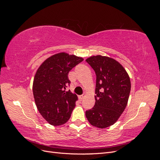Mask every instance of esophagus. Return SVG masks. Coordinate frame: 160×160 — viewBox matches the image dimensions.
Instances as JSON below:
<instances>
[{
	"label": "esophagus",
	"mask_w": 160,
	"mask_h": 160,
	"mask_svg": "<svg viewBox=\"0 0 160 160\" xmlns=\"http://www.w3.org/2000/svg\"><path fill=\"white\" fill-rule=\"evenodd\" d=\"M85 96H86V94H85V93H83L82 95H80V96L79 97V98L80 100H83V99H84V98H85Z\"/></svg>",
	"instance_id": "1"
}]
</instances>
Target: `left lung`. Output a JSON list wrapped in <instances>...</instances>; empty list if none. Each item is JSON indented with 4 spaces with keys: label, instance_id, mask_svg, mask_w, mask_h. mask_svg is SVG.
Wrapping results in <instances>:
<instances>
[{
    "label": "left lung",
    "instance_id": "1",
    "mask_svg": "<svg viewBox=\"0 0 160 160\" xmlns=\"http://www.w3.org/2000/svg\"><path fill=\"white\" fill-rule=\"evenodd\" d=\"M96 74L95 103L85 115L91 125L103 129L113 125L126 108L131 81L124 67L112 58L96 55L85 60Z\"/></svg>",
    "mask_w": 160,
    "mask_h": 160
}]
</instances>
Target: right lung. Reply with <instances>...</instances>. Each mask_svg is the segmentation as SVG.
I'll return each mask as SVG.
<instances>
[{"mask_svg":"<svg viewBox=\"0 0 160 160\" xmlns=\"http://www.w3.org/2000/svg\"><path fill=\"white\" fill-rule=\"evenodd\" d=\"M83 61L80 57L64 52L47 59L34 77L32 92L38 111L53 126L67 122L75 107L77 96L66 91L69 71Z\"/></svg>","mask_w":160,"mask_h":160,"instance_id":"1","label":"right lung"}]
</instances>
